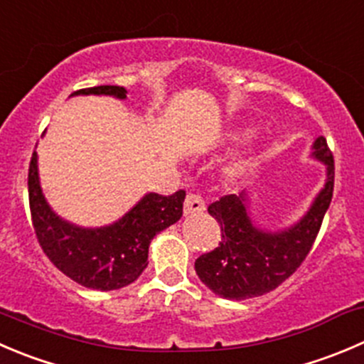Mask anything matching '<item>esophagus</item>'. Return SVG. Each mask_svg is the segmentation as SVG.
<instances>
[{
	"mask_svg": "<svg viewBox=\"0 0 364 364\" xmlns=\"http://www.w3.org/2000/svg\"><path fill=\"white\" fill-rule=\"evenodd\" d=\"M183 211H185V217H192V215H200L206 211V204L196 193H190L185 199V206H183Z\"/></svg>",
	"mask_w": 364,
	"mask_h": 364,
	"instance_id": "1",
	"label": "esophagus"
}]
</instances>
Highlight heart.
<instances>
[{
	"label": "heart",
	"mask_w": 364,
	"mask_h": 364,
	"mask_svg": "<svg viewBox=\"0 0 364 364\" xmlns=\"http://www.w3.org/2000/svg\"><path fill=\"white\" fill-rule=\"evenodd\" d=\"M252 133L254 132L250 128L236 129V132L229 133L228 140H229V142H236V140L249 139V136L252 135ZM256 160H257V156L254 153H247V154H242V156L232 158V160L229 161V164H225L224 171H222V174H224L225 181H229V183L243 181V179H245L247 176L250 174V171H252V168H254V165H256Z\"/></svg>",
	"instance_id": "heart-1"
}]
</instances>
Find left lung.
Returning a JSON list of instances; mask_svg holds the SVG:
<instances>
[{
    "label": "left lung",
    "instance_id": "left-lung-1",
    "mask_svg": "<svg viewBox=\"0 0 364 364\" xmlns=\"http://www.w3.org/2000/svg\"><path fill=\"white\" fill-rule=\"evenodd\" d=\"M309 158L326 167L323 186L301 218L281 229H267L252 217L254 193L225 196L208 208L220 224L222 242L196 259L199 279L215 295L245 301L276 290L308 256L333 199L334 161L323 136H316Z\"/></svg>",
    "mask_w": 364,
    "mask_h": 364
}]
</instances>
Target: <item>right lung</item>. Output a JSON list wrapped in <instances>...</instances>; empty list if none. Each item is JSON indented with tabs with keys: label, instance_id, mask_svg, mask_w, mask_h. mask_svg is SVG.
<instances>
[{
	"label": "right lung",
	"instance_id": "right-lung-1",
	"mask_svg": "<svg viewBox=\"0 0 364 364\" xmlns=\"http://www.w3.org/2000/svg\"><path fill=\"white\" fill-rule=\"evenodd\" d=\"M128 90L117 85L83 88L74 96H110L128 100ZM30 210L38 243L60 272L90 290L124 288L147 267L154 236L176 224L183 215L185 190L160 196L147 192L121 218L100 228H85L60 217L46 199L38 176V156L33 153L28 174Z\"/></svg>",
	"mask_w": 364,
	"mask_h": 364
}]
</instances>
